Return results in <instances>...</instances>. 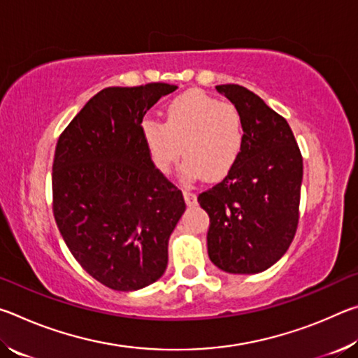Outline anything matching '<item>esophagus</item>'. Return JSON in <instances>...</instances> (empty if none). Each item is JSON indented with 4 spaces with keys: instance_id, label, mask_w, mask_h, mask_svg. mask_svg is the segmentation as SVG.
Here are the masks:
<instances>
[{
    "instance_id": "34e87169",
    "label": "esophagus",
    "mask_w": 358,
    "mask_h": 358,
    "mask_svg": "<svg viewBox=\"0 0 358 358\" xmlns=\"http://www.w3.org/2000/svg\"><path fill=\"white\" fill-rule=\"evenodd\" d=\"M183 196H185V201H186L187 207H194V205L197 203V196L194 192H191L189 189H185Z\"/></svg>"
}]
</instances>
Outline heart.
I'll list each match as a JSON object with an SVG mask.
<instances>
[{
    "label": "heart",
    "instance_id": "heart-1",
    "mask_svg": "<svg viewBox=\"0 0 358 358\" xmlns=\"http://www.w3.org/2000/svg\"><path fill=\"white\" fill-rule=\"evenodd\" d=\"M142 136L157 171L169 173L183 155L181 177L221 180L240 157L245 124L232 102L217 101L201 92H187L166 108L164 124L145 120Z\"/></svg>",
    "mask_w": 358,
    "mask_h": 358
}]
</instances>
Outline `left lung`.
I'll return each mask as SVG.
<instances>
[{"mask_svg":"<svg viewBox=\"0 0 358 358\" xmlns=\"http://www.w3.org/2000/svg\"><path fill=\"white\" fill-rule=\"evenodd\" d=\"M241 113L245 143L221 183L199 194L210 216L208 256L234 275L260 273L280 260L299 224L303 159L281 115L240 85H217Z\"/></svg>","mask_w":358,"mask_h":358,"instance_id":"obj_1","label":"left lung"}]
</instances>
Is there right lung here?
Segmentation results:
<instances>
[{
  "instance_id": "right-lung-1",
  "label": "right lung",
  "mask_w": 358,
  "mask_h": 358,
  "mask_svg": "<svg viewBox=\"0 0 358 358\" xmlns=\"http://www.w3.org/2000/svg\"><path fill=\"white\" fill-rule=\"evenodd\" d=\"M169 83L104 88L59 136L52 167L53 216L82 268L113 290H138L167 266L183 194L155 167L142 120Z\"/></svg>"
}]
</instances>
